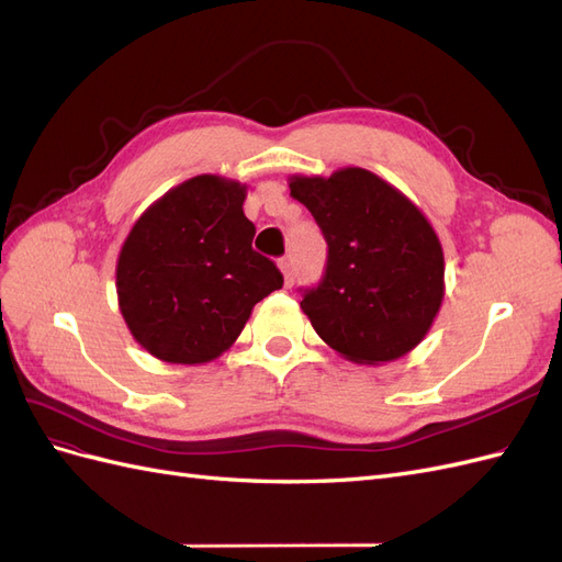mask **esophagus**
Masks as SVG:
<instances>
[{
    "mask_svg": "<svg viewBox=\"0 0 562 562\" xmlns=\"http://www.w3.org/2000/svg\"><path fill=\"white\" fill-rule=\"evenodd\" d=\"M279 269H281V274H283V283H285V285H293V281H295L293 262L288 260V258H283V260H279Z\"/></svg>",
    "mask_w": 562,
    "mask_h": 562,
    "instance_id": "esophagus-1",
    "label": "esophagus"
}]
</instances>
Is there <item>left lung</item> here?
<instances>
[{"mask_svg":"<svg viewBox=\"0 0 562 562\" xmlns=\"http://www.w3.org/2000/svg\"><path fill=\"white\" fill-rule=\"evenodd\" d=\"M291 196L328 241L326 277L300 302L314 330L347 361L382 366L427 337L446 295V260L424 213L359 166L293 176Z\"/></svg>","mask_w":562,"mask_h":562,"instance_id":"left-lung-1","label":"left lung"}]
</instances>
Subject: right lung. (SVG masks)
<instances>
[{
  "label": "right lung",
  "instance_id": "add662e5",
  "mask_svg": "<svg viewBox=\"0 0 562 562\" xmlns=\"http://www.w3.org/2000/svg\"><path fill=\"white\" fill-rule=\"evenodd\" d=\"M246 190L229 178L196 176L131 227L116 260L119 310L155 359L182 366L217 359L255 304L283 285L277 265L250 246Z\"/></svg>",
  "mask_w": 562,
  "mask_h": 562
}]
</instances>
